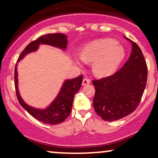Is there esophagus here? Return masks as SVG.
<instances>
[{"label":"esophagus","mask_w":158,"mask_h":158,"mask_svg":"<svg viewBox=\"0 0 158 158\" xmlns=\"http://www.w3.org/2000/svg\"><path fill=\"white\" fill-rule=\"evenodd\" d=\"M89 83H90V80L88 79H86V78H85V79L82 80V85H89Z\"/></svg>","instance_id":"esophagus-1"}]
</instances>
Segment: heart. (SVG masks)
<instances>
[{"mask_svg": "<svg viewBox=\"0 0 158 158\" xmlns=\"http://www.w3.org/2000/svg\"><path fill=\"white\" fill-rule=\"evenodd\" d=\"M126 56L122 44L113 39H102L93 41L81 49V58H76V62L81 64V60L92 64V70L98 77L112 75L119 68Z\"/></svg>", "mask_w": 158, "mask_h": 158, "instance_id": "1", "label": "heart"}]
</instances>
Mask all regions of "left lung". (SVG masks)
<instances>
[{
  "label": "left lung",
  "instance_id": "left-lung-1",
  "mask_svg": "<svg viewBox=\"0 0 158 158\" xmlns=\"http://www.w3.org/2000/svg\"><path fill=\"white\" fill-rule=\"evenodd\" d=\"M128 40L132 50L123 68L112 76L93 81L94 110L106 121L118 120L131 114L139 104L146 88V60L138 45Z\"/></svg>",
  "mask_w": 158,
  "mask_h": 158
}]
</instances>
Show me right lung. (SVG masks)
Returning <instances> with one entry per match:
<instances>
[{"label":"right lung","instance_id":"add662e5","mask_svg":"<svg viewBox=\"0 0 158 158\" xmlns=\"http://www.w3.org/2000/svg\"><path fill=\"white\" fill-rule=\"evenodd\" d=\"M68 36L63 33H52L44 35L35 41H32L23 50L18 59V62L30 52H35L41 44H47L65 50L68 44ZM18 64L15 68V87L17 98L21 106L32 115L34 118L45 124L56 125L64 122L71 112L73 98L75 94L80 89L83 77L81 75L71 79H66L63 82L60 91L50 106L44 109L35 108L27 105L20 95L18 80Z\"/></svg>","mask_w":158,"mask_h":158}]
</instances>
